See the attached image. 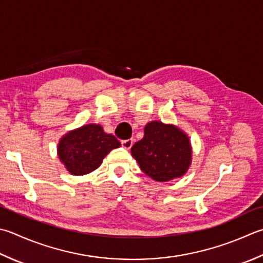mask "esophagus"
<instances>
[{
    "instance_id": "34e87169",
    "label": "esophagus",
    "mask_w": 263,
    "mask_h": 263,
    "mask_svg": "<svg viewBox=\"0 0 263 263\" xmlns=\"http://www.w3.org/2000/svg\"><path fill=\"white\" fill-rule=\"evenodd\" d=\"M133 146V140L132 139H127V140H123L122 141V147L125 149H130Z\"/></svg>"
}]
</instances>
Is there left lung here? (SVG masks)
Returning <instances> with one entry per match:
<instances>
[{
  "mask_svg": "<svg viewBox=\"0 0 263 263\" xmlns=\"http://www.w3.org/2000/svg\"><path fill=\"white\" fill-rule=\"evenodd\" d=\"M143 131L145 136L131 148L143 173L158 182L187 173L192 165L193 149L186 132L159 121L147 123Z\"/></svg>",
  "mask_w": 263,
  "mask_h": 263,
  "instance_id": "obj_1",
  "label": "left lung"
}]
</instances>
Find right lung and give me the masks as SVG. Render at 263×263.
Masks as SVG:
<instances>
[{
    "label": "right lung",
    "instance_id": "add662e5",
    "mask_svg": "<svg viewBox=\"0 0 263 263\" xmlns=\"http://www.w3.org/2000/svg\"><path fill=\"white\" fill-rule=\"evenodd\" d=\"M120 146L121 142L101 125L87 124L61 137L57 153L70 174L84 176L99 167L108 153Z\"/></svg>",
    "mask_w": 263,
    "mask_h": 263
}]
</instances>
